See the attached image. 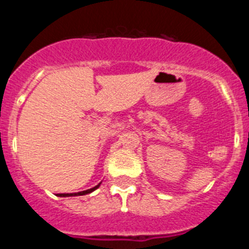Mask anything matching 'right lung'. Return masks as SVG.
<instances>
[{
	"label": "right lung",
	"instance_id": "1",
	"mask_svg": "<svg viewBox=\"0 0 249 249\" xmlns=\"http://www.w3.org/2000/svg\"><path fill=\"white\" fill-rule=\"evenodd\" d=\"M100 184H97V186H96V187H93V188H89V190H87V191H82V192H78V193H58V195H57V196H58V197H72V196L89 195V193L93 192L94 190H97L98 187H100Z\"/></svg>",
	"mask_w": 249,
	"mask_h": 249
}]
</instances>
